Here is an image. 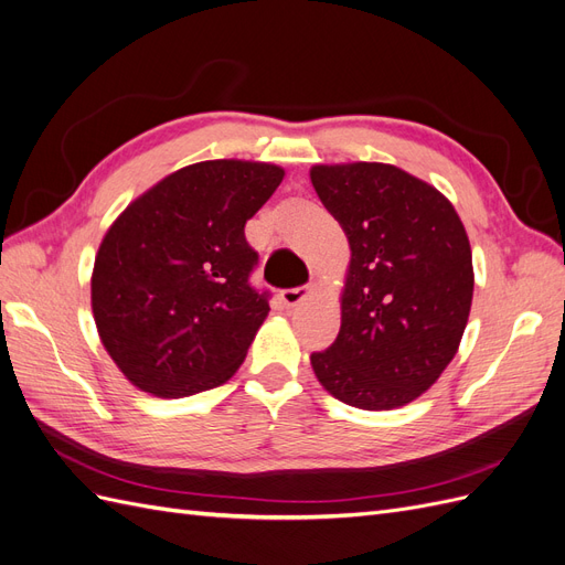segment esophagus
Instances as JSON below:
<instances>
[{
  "label": "esophagus",
  "mask_w": 565,
  "mask_h": 565,
  "mask_svg": "<svg viewBox=\"0 0 565 565\" xmlns=\"http://www.w3.org/2000/svg\"><path fill=\"white\" fill-rule=\"evenodd\" d=\"M313 285H299V287H289V289H282L280 292V299L285 306H297L301 299H306L311 295Z\"/></svg>",
  "instance_id": "1"
}]
</instances>
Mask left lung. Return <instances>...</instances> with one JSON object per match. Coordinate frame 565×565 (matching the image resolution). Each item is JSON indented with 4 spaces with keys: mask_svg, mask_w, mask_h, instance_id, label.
<instances>
[{
    "mask_svg": "<svg viewBox=\"0 0 565 565\" xmlns=\"http://www.w3.org/2000/svg\"><path fill=\"white\" fill-rule=\"evenodd\" d=\"M311 181L351 245L341 328L311 353L313 372L341 403L401 407L440 377L465 334L467 231L436 188L393 164H318Z\"/></svg>",
    "mask_w": 565,
    "mask_h": 565,
    "instance_id": "obj_1",
    "label": "left lung"
}]
</instances>
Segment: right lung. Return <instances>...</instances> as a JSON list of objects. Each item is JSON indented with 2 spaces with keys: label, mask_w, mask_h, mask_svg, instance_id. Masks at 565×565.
Here are the masks:
<instances>
[{
  "label": "right lung",
  "mask_w": 565,
  "mask_h": 565,
  "mask_svg": "<svg viewBox=\"0 0 565 565\" xmlns=\"http://www.w3.org/2000/svg\"><path fill=\"white\" fill-rule=\"evenodd\" d=\"M282 177L264 162H198L152 185L108 228L92 309L131 384L183 398L228 382L243 365L270 311L268 289L249 282L259 254L245 224Z\"/></svg>",
  "instance_id": "add662e5"
}]
</instances>
